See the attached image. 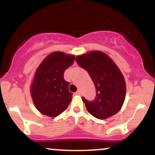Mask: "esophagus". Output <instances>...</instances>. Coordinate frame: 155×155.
Here are the masks:
<instances>
[{
  "instance_id": "esophagus-1",
  "label": "esophagus",
  "mask_w": 155,
  "mask_h": 155,
  "mask_svg": "<svg viewBox=\"0 0 155 155\" xmlns=\"http://www.w3.org/2000/svg\"><path fill=\"white\" fill-rule=\"evenodd\" d=\"M76 94H78V95H80V94H81V90H79H79H77V92H76Z\"/></svg>"
}]
</instances>
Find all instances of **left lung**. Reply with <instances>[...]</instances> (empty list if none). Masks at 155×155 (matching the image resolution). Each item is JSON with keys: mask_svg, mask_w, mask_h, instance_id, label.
Wrapping results in <instances>:
<instances>
[{"mask_svg": "<svg viewBox=\"0 0 155 155\" xmlns=\"http://www.w3.org/2000/svg\"><path fill=\"white\" fill-rule=\"evenodd\" d=\"M76 61L89 73L95 86L94 101L82 97L89 113L101 120L116 114L124 105L126 87L124 75L114 61L99 50L78 55Z\"/></svg>", "mask_w": 155, "mask_h": 155, "instance_id": "8db88e82", "label": "left lung"}]
</instances>
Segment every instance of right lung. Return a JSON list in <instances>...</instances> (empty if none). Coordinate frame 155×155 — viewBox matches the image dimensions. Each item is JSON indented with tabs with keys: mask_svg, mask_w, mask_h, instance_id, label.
Wrapping results in <instances>:
<instances>
[{
	"mask_svg": "<svg viewBox=\"0 0 155 155\" xmlns=\"http://www.w3.org/2000/svg\"><path fill=\"white\" fill-rule=\"evenodd\" d=\"M75 56L58 51L50 53L37 68L31 84L33 103L40 113L56 117L64 112L72 100L69 82L65 81L66 69L74 63Z\"/></svg>",
	"mask_w": 155,
	"mask_h": 155,
	"instance_id": "add662e5",
	"label": "right lung"
}]
</instances>
